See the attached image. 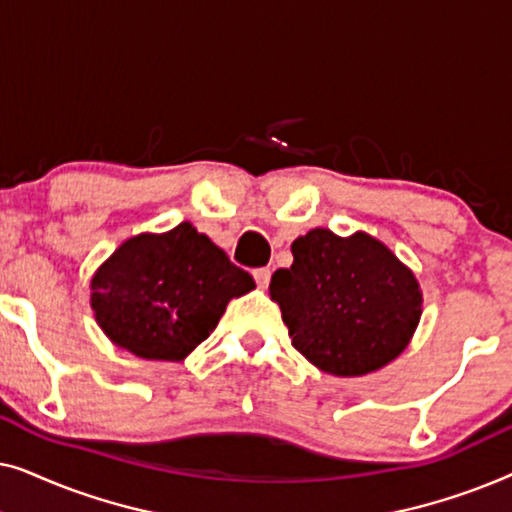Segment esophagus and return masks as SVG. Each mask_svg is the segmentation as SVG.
<instances>
[{
	"instance_id": "esophagus-1",
	"label": "esophagus",
	"mask_w": 512,
	"mask_h": 512,
	"mask_svg": "<svg viewBox=\"0 0 512 512\" xmlns=\"http://www.w3.org/2000/svg\"><path fill=\"white\" fill-rule=\"evenodd\" d=\"M270 275H272L270 268H258V270H254V279H256L258 289H268Z\"/></svg>"
}]
</instances>
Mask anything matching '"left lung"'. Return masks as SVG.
Instances as JSON below:
<instances>
[{
  "instance_id": "1",
  "label": "left lung",
  "mask_w": 512,
  "mask_h": 512,
  "mask_svg": "<svg viewBox=\"0 0 512 512\" xmlns=\"http://www.w3.org/2000/svg\"><path fill=\"white\" fill-rule=\"evenodd\" d=\"M291 268L270 279L291 345L319 370L359 377L408 347L422 317V289L408 265L368 233L314 228L291 244Z\"/></svg>"
}]
</instances>
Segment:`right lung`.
Wrapping results in <instances>:
<instances>
[{"label": "right lung", "mask_w": 512, "mask_h": 512, "mask_svg": "<svg viewBox=\"0 0 512 512\" xmlns=\"http://www.w3.org/2000/svg\"><path fill=\"white\" fill-rule=\"evenodd\" d=\"M254 286L249 272L184 221L125 240L90 279V307L116 347L139 359L184 361L230 300Z\"/></svg>", "instance_id": "add662e5"}]
</instances>
